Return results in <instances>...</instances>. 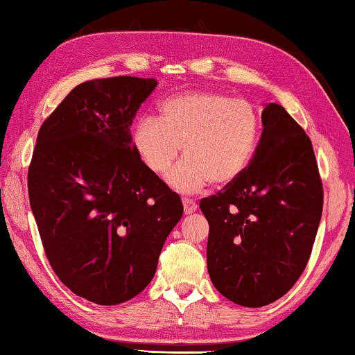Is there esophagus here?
<instances>
[{"label":"esophagus","mask_w":355,"mask_h":355,"mask_svg":"<svg viewBox=\"0 0 355 355\" xmlns=\"http://www.w3.org/2000/svg\"><path fill=\"white\" fill-rule=\"evenodd\" d=\"M182 205H184V213H186V214H192V213L197 211V203H195L193 200L184 198Z\"/></svg>","instance_id":"esophagus-1"}]
</instances>
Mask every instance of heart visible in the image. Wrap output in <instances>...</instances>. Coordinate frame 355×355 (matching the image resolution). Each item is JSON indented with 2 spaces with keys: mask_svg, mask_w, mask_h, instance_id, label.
Segmentation results:
<instances>
[{
  "mask_svg": "<svg viewBox=\"0 0 355 355\" xmlns=\"http://www.w3.org/2000/svg\"><path fill=\"white\" fill-rule=\"evenodd\" d=\"M259 137L258 115L250 102L220 92H186L163 101L158 118L146 116L132 130V148L148 171L163 176L179 193H197L213 182L225 187L253 162Z\"/></svg>",
  "mask_w": 355,
  "mask_h": 355,
  "instance_id": "obj_1",
  "label": "heart"
}]
</instances>
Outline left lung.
I'll list each match as a JSON object with an SVG mask.
<instances>
[{
    "instance_id": "obj_1",
    "label": "left lung",
    "mask_w": 355,
    "mask_h": 355,
    "mask_svg": "<svg viewBox=\"0 0 355 355\" xmlns=\"http://www.w3.org/2000/svg\"><path fill=\"white\" fill-rule=\"evenodd\" d=\"M253 162L200 209L209 224L207 264L214 288L261 307L285 295L309 261L323 207L311 139L284 107L266 104Z\"/></svg>"
}]
</instances>
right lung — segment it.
<instances>
[{
	"mask_svg": "<svg viewBox=\"0 0 355 355\" xmlns=\"http://www.w3.org/2000/svg\"><path fill=\"white\" fill-rule=\"evenodd\" d=\"M157 85L137 76L78 85L41 125L30 163V207L49 264L67 288L101 306L150 284L184 213L132 148V120Z\"/></svg>",
	"mask_w": 355,
	"mask_h": 355,
	"instance_id": "1",
	"label": "right lung"
}]
</instances>
